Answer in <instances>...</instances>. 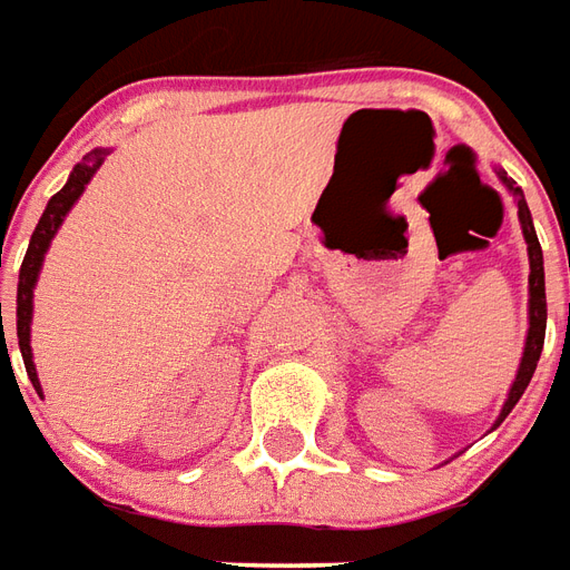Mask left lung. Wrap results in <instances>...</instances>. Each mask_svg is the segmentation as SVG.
Returning a JSON list of instances; mask_svg holds the SVG:
<instances>
[{
	"mask_svg": "<svg viewBox=\"0 0 570 570\" xmlns=\"http://www.w3.org/2000/svg\"><path fill=\"white\" fill-rule=\"evenodd\" d=\"M498 177L503 187L510 189L512 199L519 205V224H522V236L524 245H528V334H524V350L522 358H519V371H515V381H512L510 393H507V402L500 407L498 421L491 430H498L500 423L507 421L515 402L522 399V393L528 390V383L534 377L537 362H540V353H543V337H547V282H543V252H540V242H537L534 233V220H531V212H528V202H524V193L515 184H512L507 171H500Z\"/></svg>",
	"mask_w": 570,
	"mask_h": 570,
	"instance_id": "left-lung-1",
	"label": "left lung"
}]
</instances>
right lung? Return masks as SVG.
<instances>
[{"instance_id": "obj_1", "label": "right lung", "mask_w": 570, "mask_h": 570, "mask_svg": "<svg viewBox=\"0 0 570 570\" xmlns=\"http://www.w3.org/2000/svg\"><path fill=\"white\" fill-rule=\"evenodd\" d=\"M110 156V149H91L85 153L82 163H76V168L67 177V184L60 193H55L48 199L46 212L36 224L33 236H30V248L23 254V264H20L18 276V346L20 356H23V368H27V377L36 386V393L42 395V383H39V374H36L33 362V346H30V325H33V288L39 282V273H42V264H46V254L51 248V239L58 236L60 224L67 220L70 208L79 202V196L85 193V187L91 184V177L98 175V168L104 165V159ZM2 343H6V331H2Z\"/></svg>"}]
</instances>
